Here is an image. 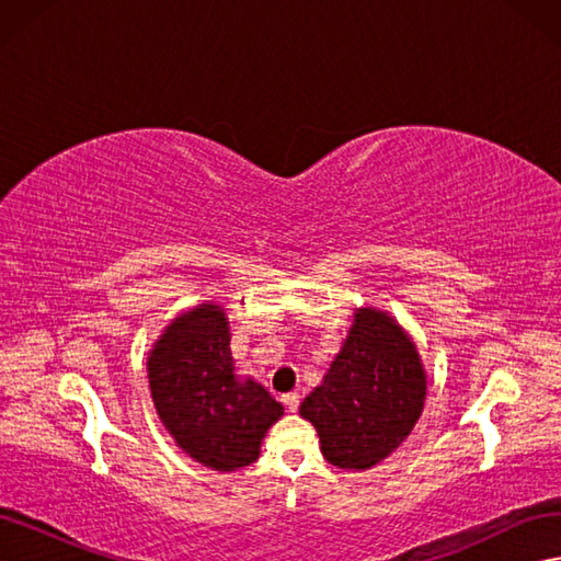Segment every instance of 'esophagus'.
Listing matches in <instances>:
<instances>
[{
	"label": "esophagus",
	"instance_id": "1",
	"mask_svg": "<svg viewBox=\"0 0 561 561\" xmlns=\"http://www.w3.org/2000/svg\"><path fill=\"white\" fill-rule=\"evenodd\" d=\"M280 400L287 407V412H297L299 410V393H285Z\"/></svg>",
	"mask_w": 561,
	"mask_h": 561
}]
</instances>
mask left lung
<instances>
[{
    "label": "left lung",
    "instance_id": "obj_1",
    "mask_svg": "<svg viewBox=\"0 0 561 561\" xmlns=\"http://www.w3.org/2000/svg\"><path fill=\"white\" fill-rule=\"evenodd\" d=\"M423 400L426 377L416 346L393 318L363 309L299 414L316 426L332 466L367 470L412 433Z\"/></svg>",
    "mask_w": 561,
    "mask_h": 561
}]
</instances>
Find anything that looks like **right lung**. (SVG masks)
<instances>
[{"label": "right lung", "mask_w": 561, "mask_h": 561, "mask_svg": "<svg viewBox=\"0 0 561 561\" xmlns=\"http://www.w3.org/2000/svg\"><path fill=\"white\" fill-rule=\"evenodd\" d=\"M149 388L165 431L213 470L250 466L283 404L233 375L229 325L215 304L175 318L149 355Z\"/></svg>", "instance_id": "obj_1"}]
</instances>
